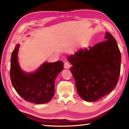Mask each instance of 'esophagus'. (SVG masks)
<instances>
[{"label": "esophagus", "instance_id": "1", "mask_svg": "<svg viewBox=\"0 0 129 129\" xmlns=\"http://www.w3.org/2000/svg\"><path fill=\"white\" fill-rule=\"evenodd\" d=\"M64 67L65 69H69V68H70V64H69V63L68 62H65L64 63Z\"/></svg>", "mask_w": 129, "mask_h": 129}]
</instances>
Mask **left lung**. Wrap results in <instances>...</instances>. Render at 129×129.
Instances as JSON below:
<instances>
[{
  "label": "left lung",
  "instance_id": "obj_1",
  "mask_svg": "<svg viewBox=\"0 0 129 129\" xmlns=\"http://www.w3.org/2000/svg\"><path fill=\"white\" fill-rule=\"evenodd\" d=\"M105 40L80 49L68 57L73 66L78 93L83 100L95 101L116 86L121 68V53L114 37L106 32Z\"/></svg>",
  "mask_w": 129,
  "mask_h": 129
}]
</instances>
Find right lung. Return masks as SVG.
I'll return each mask as SVG.
<instances>
[{
	"instance_id": "right-lung-1",
	"label": "right lung",
	"mask_w": 129,
	"mask_h": 129,
	"mask_svg": "<svg viewBox=\"0 0 129 129\" xmlns=\"http://www.w3.org/2000/svg\"><path fill=\"white\" fill-rule=\"evenodd\" d=\"M20 45H16L10 59V76L16 91L24 100L36 104L47 103L54 95V82L63 70L62 61L45 62L36 72L26 73L21 70L18 62Z\"/></svg>"
}]
</instances>
